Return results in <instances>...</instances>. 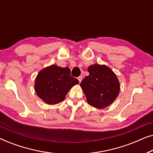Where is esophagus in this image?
Masks as SVG:
<instances>
[{
  "label": "esophagus",
  "mask_w": 153,
  "mask_h": 153,
  "mask_svg": "<svg viewBox=\"0 0 153 153\" xmlns=\"http://www.w3.org/2000/svg\"><path fill=\"white\" fill-rule=\"evenodd\" d=\"M78 80H79V82L81 83V81H82V76H79L78 77Z\"/></svg>",
  "instance_id": "obj_1"
}]
</instances>
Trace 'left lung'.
<instances>
[{"label":"left lung","instance_id":"obj_1","mask_svg":"<svg viewBox=\"0 0 153 153\" xmlns=\"http://www.w3.org/2000/svg\"><path fill=\"white\" fill-rule=\"evenodd\" d=\"M88 76L80 83L88 103L93 107L104 108L118 97L120 83L115 73L106 65L95 64L88 68Z\"/></svg>","mask_w":153,"mask_h":153}]
</instances>
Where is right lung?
Masks as SVG:
<instances>
[{
	"label": "right lung",
	"mask_w": 153,
	"mask_h": 153,
	"mask_svg": "<svg viewBox=\"0 0 153 153\" xmlns=\"http://www.w3.org/2000/svg\"><path fill=\"white\" fill-rule=\"evenodd\" d=\"M79 83L78 79L71 76L68 67L63 68L53 65L38 73L35 90L45 103L56 104L63 101L71 88Z\"/></svg>",
	"instance_id": "1"
}]
</instances>
